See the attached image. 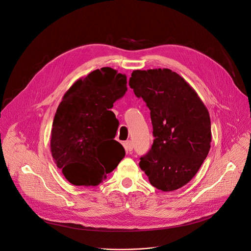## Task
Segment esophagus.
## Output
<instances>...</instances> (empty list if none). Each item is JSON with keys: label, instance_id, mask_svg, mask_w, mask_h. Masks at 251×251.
<instances>
[{"label": "esophagus", "instance_id": "34e87169", "mask_svg": "<svg viewBox=\"0 0 251 251\" xmlns=\"http://www.w3.org/2000/svg\"><path fill=\"white\" fill-rule=\"evenodd\" d=\"M125 149H126L127 152L131 153V151L133 150V143H132V141L128 140V141L125 142Z\"/></svg>", "mask_w": 251, "mask_h": 251}]
</instances>
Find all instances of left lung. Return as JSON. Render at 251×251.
<instances>
[{"instance_id": "1", "label": "left lung", "mask_w": 251, "mask_h": 251, "mask_svg": "<svg viewBox=\"0 0 251 251\" xmlns=\"http://www.w3.org/2000/svg\"><path fill=\"white\" fill-rule=\"evenodd\" d=\"M129 86L145 101L153 126V145L139 166L157 189H179L210 150L209 112L184 78L170 69L135 70Z\"/></svg>"}]
</instances>
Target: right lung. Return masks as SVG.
I'll return each instance as SVG.
<instances>
[{
    "instance_id": "right-lung-1",
    "label": "right lung",
    "mask_w": 251,
    "mask_h": 251,
    "mask_svg": "<svg viewBox=\"0 0 251 251\" xmlns=\"http://www.w3.org/2000/svg\"><path fill=\"white\" fill-rule=\"evenodd\" d=\"M127 77L109 67L78 79L58 106L51 131V153L66 179L96 186L125 156L114 140L119 122L110 109L127 91Z\"/></svg>"
}]
</instances>
